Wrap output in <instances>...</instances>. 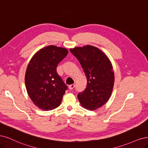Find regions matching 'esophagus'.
<instances>
[{"label": "esophagus", "instance_id": "esophagus-1", "mask_svg": "<svg viewBox=\"0 0 148 148\" xmlns=\"http://www.w3.org/2000/svg\"><path fill=\"white\" fill-rule=\"evenodd\" d=\"M74 87H75V85L74 84H72V85H70L68 87V88H69V90H73L74 88Z\"/></svg>", "mask_w": 148, "mask_h": 148}]
</instances>
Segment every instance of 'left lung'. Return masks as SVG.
Masks as SVG:
<instances>
[{"label": "left lung", "mask_w": 148, "mask_h": 148, "mask_svg": "<svg viewBox=\"0 0 148 148\" xmlns=\"http://www.w3.org/2000/svg\"><path fill=\"white\" fill-rule=\"evenodd\" d=\"M70 51L77 58L86 75L87 87L77 98L82 106L93 111L103 106L110 98L114 84L112 65L108 57L97 47H74Z\"/></svg>", "instance_id": "left-lung-1"}]
</instances>
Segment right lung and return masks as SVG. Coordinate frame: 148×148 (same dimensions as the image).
<instances>
[{
	"instance_id": "add662e5",
	"label": "right lung",
	"mask_w": 148,
	"mask_h": 148,
	"mask_svg": "<svg viewBox=\"0 0 148 148\" xmlns=\"http://www.w3.org/2000/svg\"><path fill=\"white\" fill-rule=\"evenodd\" d=\"M63 47L49 45L41 49L30 60L26 71L25 85L28 95L43 111L58 107L67 86L56 73V67L68 55Z\"/></svg>"
}]
</instances>
